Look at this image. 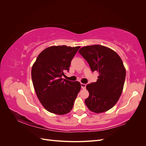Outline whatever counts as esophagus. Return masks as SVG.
Here are the masks:
<instances>
[{"label": "esophagus", "instance_id": "esophagus-1", "mask_svg": "<svg viewBox=\"0 0 146 146\" xmlns=\"http://www.w3.org/2000/svg\"><path fill=\"white\" fill-rule=\"evenodd\" d=\"M86 84L81 83V87H82V89H85V88H86Z\"/></svg>", "mask_w": 146, "mask_h": 146}]
</instances>
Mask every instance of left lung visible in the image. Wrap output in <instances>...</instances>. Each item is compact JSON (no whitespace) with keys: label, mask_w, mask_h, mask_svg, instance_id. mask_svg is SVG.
Wrapping results in <instances>:
<instances>
[{"label":"left lung","mask_w":146,"mask_h":146,"mask_svg":"<svg viewBox=\"0 0 146 146\" xmlns=\"http://www.w3.org/2000/svg\"><path fill=\"white\" fill-rule=\"evenodd\" d=\"M92 72H99L96 82L88 84L90 95L85 104L90 111L100 113L113 108L121 96L126 71L121 57L107 47L87 46L78 51Z\"/></svg>","instance_id":"obj_1"}]
</instances>
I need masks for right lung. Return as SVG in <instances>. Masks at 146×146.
I'll return each mask as SVG.
<instances>
[{
  "label": "right lung",
  "mask_w": 146,
  "mask_h": 146,
  "mask_svg": "<svg viewBox=\"0 0 146 146\" xmlns=\"http://www.w3.org/2000/svg\"><path fill=\"white\" fill-rule=\"evenodd\" d=\"M80 46H54L43 50L32 68L33 85L44 108L59 115L69 113L80 91L81 84L61 78L69 71L73 57Z\"/></svg>",
  "instance_id": "add662e5"
}]
</instances>
